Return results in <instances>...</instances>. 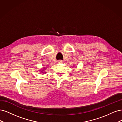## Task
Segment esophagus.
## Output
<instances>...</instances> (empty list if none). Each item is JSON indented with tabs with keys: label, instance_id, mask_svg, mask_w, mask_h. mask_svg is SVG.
Returning <instances> with one entry per match:
<instances>
[{
	"label": "esophagus",
	"instance_id": "esophagus-1",
	"mask_svg": "<svg viewBox=\"0 0 122 122\" xmlns=\"http://www.w3.org/2000/svg\"><path fill=\"white\" fill-rule=\"evenodd\" d=\"M58 63H63V61H62V60L58 61Z\"/></svg>",
	"mask_w": 122,
	"mask_h": 122
}]
</instances>
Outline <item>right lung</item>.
<instances>
[{
	"label": "right lung",
	"mask_w": 122,
	"mask_h": 122,
	"mask_svg": "<svg viewBox=\"0 0 122 122\" xmlns=\"http://www.w3.org/2000/svg\"><path fill=\"white\" fill-rule=\"evenodd\" d=\"M45 73H46V72H45Z\"/></svg>",
	"instance_id": "obj_1"
}]
</instances>
